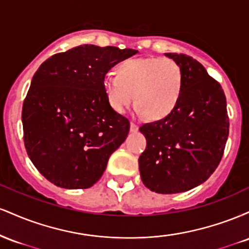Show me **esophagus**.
<instances>
[{
  "instance_id": "esophagus-1",
  "label": "esophagus",
  "mask_w": 249,
  "mask_h": 249,
  "mask_svg": "<svg viewBox=\"0 0 249 249\" xmlns=\"http://www.w3.org/2000/svg\"><path fill=\"white\" fill-rule=\"evenodd\" d=\"M130 131H131V132H136V131H138V126H137L134 123H131V124H130Z\"/></svg>"
}]
</instances>
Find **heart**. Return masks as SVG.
I'll return each instance as SVG.
<instances>
[{"label":"heart","instance_id":"obj_1","mask_svg":"<svg viewBox=\"0 0 249 249\" xmlns=\"http://www.w3.org/2000/svg\"><path fill=\"white\" fill-rule=\"evenodd\" d=\"M116 75L103 82L108 104L116 112L124 113L136 101L139 115L159 121L171 115L178 104L182 75L173 59L130 58L119 63Z\"/></svg>","mask_w":249,"mask_h":249}]
</instances>
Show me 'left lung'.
<instances>
[{
    "label": "left lung",
    "instance_id": "8db88e82",
    "mask_svg": "<svg viewBox=\"0 0 249 249\" xmlns=\"http://www.w3.org/2000/svg\"><path fill=\"white\" fill-rule=\"evenodd\" d=\"M180 67L182 90L166 118L141 126L146 148L139 157L142 184L152 192H186L210 178L224 154L230 131L221 85L196 59L167 53Z\"/></svg>",
    "mask_w": 249,
    "mask_h": 249
}]
</instances>
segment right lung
Here are the masks:
<instances>
[{"label":"right lung","mask_w":249,"mask_h":249,"mask_svg":"<svg viewBox=\"0 0 249 249\" xmlns=\"http://www.w3.org/2000/svg\"><path fill=\"white\" fill-rule=\"evenodd\" d=\"M138 50L84 44L51 56L36 71L22 107L25 150L45 179L89 188L126 139L130 123L105 95V75Z\"/></svg>","instance_id":"right-lung-1"}]
</instances>
